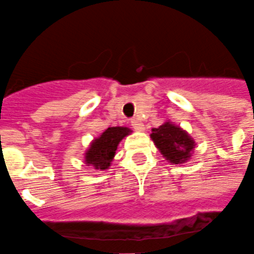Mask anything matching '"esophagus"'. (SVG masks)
Returning <instances> with one entry per match:
<instances>
[{
	"mask_svg": "<svg viewBox=\"0 0 254 254\" xmlns=\"http://www.w3.org/2000/svg\"><path fill=\"white\" fill-rule=\"evenodd\" d=\"M131 127H132V129L136 130V131H144V129H145L144 124H142L139 119H132Z\"/></svg>",
	"mask_w": 254,
	"mask_h": 254,
	"instance_id": "obj_1",
	"label": "esophagus"
}]
</instances>
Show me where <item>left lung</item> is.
<instances>
[{"mask_svg":"<svg viewBox=\"0 0 254 254\" xmlns=\"http://www.w3.org/2000/svg\"><path fill=\"white\" fill-rule=\"evenodd\" d=\"M150 137L162 156L172 165H181L189 161L196 146L193 137L170 120L159 127H152Z\"/></svg>","mask_w":254,"mask_h":254,"instance_id":"8db88e82","label":"left lung"}]
</instances>
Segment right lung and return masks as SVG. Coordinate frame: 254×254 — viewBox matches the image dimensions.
<instances>
[{"instance_id": "1", "label": "right lung", "mask_w": 254, "mask_h": 254, "mask_svg": "<svg viewBox=\"0 0 254 254\" xmlns=\"http://www.w3.org/2000/svg\"><path fill=\"white\" fill-rule=\"evenodd\" d=\"M131 132V129L127 127H108L99 136L92 140L89 147L84 152V164L102 171L109 169L119 142Z\"/></svg>"}]
</instances>
